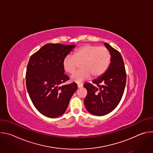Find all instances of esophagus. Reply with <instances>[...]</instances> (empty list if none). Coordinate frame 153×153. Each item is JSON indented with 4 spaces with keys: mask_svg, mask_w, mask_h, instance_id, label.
<instances>
[{
    "mask_svg": "<svg viewBox=\"0 0 153 153\" xmlns=\"http://www.w3.org/2000/svg\"><path fill=\"white\" fill-rule=\"evenodd\" d=\"M83 86V85L82 84H77V87L79 88H81V87Z\"/></svg>",
    "mask_w": 153,
    "mask_h": 153,
    "instance_id": "34e87169",
    "label": "esophagus"
}]
</instances>
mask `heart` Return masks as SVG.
<instances>
[{
	"label": "heart",
	"instance_id": "heart-1",
	"mask_svg": "<svg viewBox=\"0 0 153 153\" xmlns=\"http://www.w3.org/2000/svg\"><path fill=\"white\" fill-rule=\"evenodd\" d=\"M111 61V54L104 47L86 44L77 48L73 56L68 55L62 61V67L65 72L73 74L81 63V70L71 77V80L77 83H82L91 76L97 78L108 70Z\"/></svg>",
	"mask_w": 153,
	"mask_h": 153
}]
</instances>
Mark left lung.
I'll return each instance as SVG.
<instances>
[{
  "mask_svg": "<svg viewBox=\"0 0 153 153\" xmlns=\"http://www.w3.org/2000/svg\"><path fill=\"white\" fill-rule=\"evenodd\" d=\"M111 54V61L106 71L91 83L83 86L87 90L84 99L86 109L95 116H104L111 112L121 100L125 88L126 74L120 53L107 43H104Z\"/></svg>",
  "mask_w": 153,
  "mask_h": 153,
  "instance_id": "obj_1",
  "label": "left lung"
}]
</instances>
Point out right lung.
<instances>
[{
    "label": "right lung",
    "instance_id": "obj_1",
    "mask_svg": "<svg viewBox=\"0 0 153 153\" xmlns=\"http://www.w3.org/2000/svg\"><path fill=\"white\" fill-rule=\"evenodd\" d=\"M75 47L48 43L29 60L26 73L27 91L38 111L48 117L63 114L77 89L76 83L60 85L70 79L64 74L63 59Z\"/></svg>",
    "mask_w": 153,
    "mask_h": 153
}]
</instances>
